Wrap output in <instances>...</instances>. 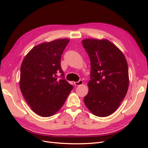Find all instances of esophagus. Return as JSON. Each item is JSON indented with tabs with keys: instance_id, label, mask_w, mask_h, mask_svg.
<instances>
[{
	"instance_id": "obj_1",
	"label": "esophagus",
	"mask_w": 148,
	"mask_h": 148,
	"mask_svg": "<svg viewBox=\"0 0 148 148\" xmlns=\"http://www.w3.org/2000/svg\"><path fill=\"white\" fill-rule=\"evenodd\" d=\"M83 82L82 79H79L78 82H74V84H75V86H79V85L83 84Z\"/></svg>"
}]
</instances>
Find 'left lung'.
Returning <instances> with one entry per match:
<instances>
[{
  "label": "left lung",
  "instance_id": "1",
  "mask_svg": "<svg viewBox=\"0 0 148 148\" xmlns=\"http://www.w3.org/2000/svg\"><path fill=\"white\" fill-rule=\"evenodd\" d=\"M82 43L91 62V79L84 104L94 115L107 117L117 109L127 95V60L120 49L107 39H87Z\"/></svg>",
  "mask_w": 148,
  "mask_h": 148
}]
</instances>
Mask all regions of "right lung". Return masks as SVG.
<instances>
[{
    "mask_svg": "<svg viewBox=\"0 0 148 148\" xmlns=\"http://www.w3.org/2000/svg\"><path fill=\"white\" fill-rule=\"evenodd\" d=\"M69 40L57 39L35 46L20 69V90L31 109L47 117L55 114L73 88L65 79L60 59ZM61 74L58 80L57 74Z\"/></svg>",
    "mask_w": 148,
    "mask_h": 148,
    "instance_id": "add662e5",
    "label": "right lung"
}]
</instances>
